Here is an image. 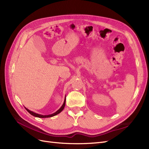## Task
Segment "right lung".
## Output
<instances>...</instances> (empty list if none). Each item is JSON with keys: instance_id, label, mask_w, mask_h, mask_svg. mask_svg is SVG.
Segmentation results:
<instances>
[{"instance_id": "1", "label": "right lung", "mask_w": 149, "mask_h": 149, "mask_svg": "<svg viewBox=\"0 0 149 149\" xmlns=\"http://www.w3.org/2000/svg\"><path fill=\"white\" fill-rule=\"evenodd\" d=\"M66 101V100H65V101H64V103H63V104L62 105V106L60 108V109H58L56 112H55V113H53V114H49V115H47V116H43V115H41V114H36V113H35V112H32V111H30V110H29V109H26V108H25L26 109V110L29 113L31 114V115H32V116H35V117H37V118H51V117H53V116H55V115H57L58 114H59V113H60V112L63 110V109H64V107H65V102Z\"/></svg>"}]
</instances>
